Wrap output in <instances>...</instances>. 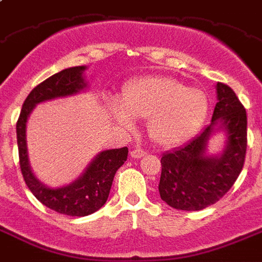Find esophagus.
I'll list each match as a JSON object with an SVG mask.
<instances>
[{"mask_svg": "<svg viewBox=\"0 0 262 262\" xmlns=\"http://www.w3.org/2000/svg\"><path fill=\"white\" fill-rule=\"evenodd\" d=\"M130 156L133 157V158L138 159V158H141V157L146 156V151H145V150H142V149H134L133 151L130 153Z\"/></svg>", "mask_w": 262, "mask_h": 262, "instance_id": "esophagus-1", "label": "esophagus"}]
</instances>
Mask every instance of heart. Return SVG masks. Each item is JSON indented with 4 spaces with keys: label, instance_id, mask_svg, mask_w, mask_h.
<instances>
[{
    "label": "heart",
    "instance_id": "heart-1",
    "mask_svg": "<svg viewBox=\"0 0 262 262\" xmlns=\"http://www.w3.org/2000/svg\"><path fill=\"white\" fill-rule=\"evenodd\" d=\"M208 112L206 93L188 88L169 76L141 77L124 91L121 104H113L118 124L133 126V117L147 120L150 138L159 146L171 147L187 141L203 124Z\"/></svg>",
    "mask_w": 262,
    "mask_h": 262
}]
</instances>
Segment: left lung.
<instances>
[{"label":"left lung","mask_w":262,"mask_h":262,"mask_svg":"<svg viewBox=\"0 0 262 262\" xmlns=\"http://www.w3.org/2000/svg\"><path fill=\"white\" fill-rule=\"evenodd\" d=\"M217 103L211 124L187 144L162 154L159 195L175 210L199 211L215 204L240 175L247 153V112L227 84H216ZM217 131L226 134L220 155L206 154L208 141Z\"/></svg>","instance_id":"8db88e82"}]
</instances>
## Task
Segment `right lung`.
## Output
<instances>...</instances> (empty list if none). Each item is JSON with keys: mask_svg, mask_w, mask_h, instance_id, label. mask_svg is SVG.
<instances>
[{"mask_svg": "<svg viewBox=\"0 0 262 262\" xmlns=\"http://www.w3.org/2000/svg\"><path fill=\"white\" fill-rule=\"evenodd\" d=\"M85 70V66L66 68L38 84L25 100L17 121L19 165L27 187L40 203L58 213L68 216L91 215L105 204L116 171L128 158V147L104 150L93 158L76 181L63 187H49L31 171L27 157L26 122L36 104L76 95L87 87V81L83 77Z\"/></svg>", "mask_w": 262, "mask_h": 262, "instance_id": "add662e5", "label": "right lung"}]
</instances>
